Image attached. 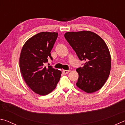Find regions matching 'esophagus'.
Returning a JSON list of instances; mask_svg holds the SVG:
<instances>
[{"label": "esophagus", "mask_w": 125, "mask_h": 125, "mask_svg": "<svg viewBox=\"0 0 125 125\" xmlns=\"http://www.w3.org/2000/svg\"><path fill=\"white\" fill-rule=\"evenodd\" d=\"M69 72V71H67V70H63L62 73L64 74H67Z\"/></svg>", "instance_id": "1"}]
</instances>
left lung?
<instances>
[{"label":"left lung","instance_id":"obj_1","mask_svg":"<svg viewBox=\"0 0 125 125\" xmlns=\"http://www.w3.org/2000/svg\"><path fill=\"white\" fill-rule=\"evenodd\" d=\"M64 37L80 60L84 61L83 68L76 71L79 74L77 87L92 93L103 87L111 70V55L102 38L90 31L67 32Z\"/></svg>","mask_w":125,"mask_h":125}]
</instances>
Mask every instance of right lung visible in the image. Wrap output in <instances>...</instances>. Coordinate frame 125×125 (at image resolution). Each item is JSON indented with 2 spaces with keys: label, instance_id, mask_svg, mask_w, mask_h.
<instances>
[{
  "label": "right lung",
  "instance_id": "right-lung-1",
  "mask_svg": "<svg viewBox=\"0 0 125 125\" xmlns=\"http://www.w3.org/2000/svg\"><path fill=\"white\" fill-rule=\"evenodd\" d=\"M58 33L41 32L25 42L19 58L20 72L25 83L33 92L46 95L56 88L60 79L61 71L45 66L48 58L52 60L51 51Z\"/></svg>",
  "mask_w": 125,
  "mask_h": 125
}]
</instances>
